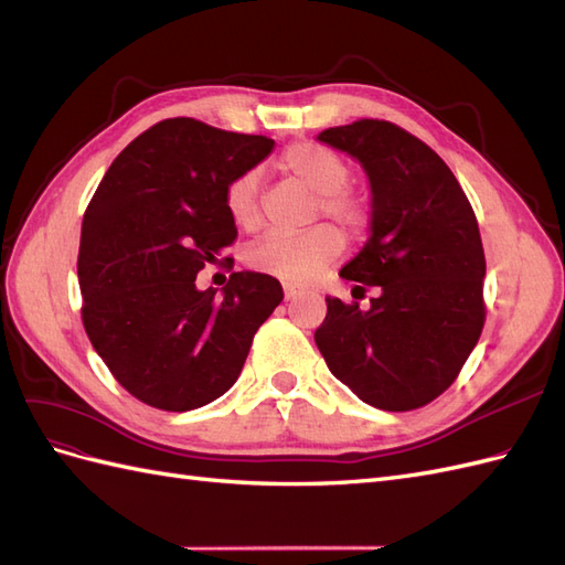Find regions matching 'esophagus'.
I'll list each match as a JSON object with an SVG mask.
<instances>
[{
    "label": "esophagus",
    "instance_id": "obj_1",
    "mask_svg": "<svg viewBox=\"0 0 565 565\" xmlns=\"http://www.w3.org/2000/svg\"><path fill=\"white\" fill-rule=\"evenodd\" d=\"M282 292H285V299H287V301H295V299L301 295V289H297L295 285H285Z\"/></svg>",
    "mask_w": 565,
    "mask_h": 565
}]
</instances>
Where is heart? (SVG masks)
<instances>
[{"label":"heart","instance_id":"heart-1","mask_svg":"<svg viewBox=\"0 0 565 565\" xmlns=\"http://www.w3.org/2000/svg\"><path fill=\"white\" fill-rule=\"evenodd\" d=\"M280 167L301 185L318 195V210L334 218L351 233H361L370 224V207L351 195L349 164L332 150L316 143H297L285 150ZM226 210L241 228L259 224V172H245L226 191ZM344 249L332 226H316L301 235L273 233L254 243L247 252V264L256 270L287 282H311Z\"/></svg>","mask_w":565,"mask_h":565}]
</instances>
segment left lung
<instances>
[{
    "instance_id": "8db88e82",
    "label": "left lung",
    "mask_w": 565,
    "mask_h": 565,
    "mask_svg": "<svg viewBox=\"0 0 565 565\" xmlns=\"http://www.w3.org/2000/svg\"><path fill=\"white\" fill-rule=\"evenodd\" d=\"M361 162L370 183V237L339 270L358 301L324 297L316 344L334 377L363 403L405 413L438 398L467 363L483 330L486 256L476 214L459 181L417 136L358 119L318 134Z\"/></svg>"
}]
</instances>
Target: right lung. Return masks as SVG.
Listing matches in <instances>:
<instances>
[{"mask_svg":"<svg viewBox=\"0 0 565 565\" xmlns=\"http://www.w3.org/2000/svg\"><path fill=\"white\" fill-rule=\"evenodd\" d=\"M266 136L162 119L119 152L82 221V322L113 377L150 407L185 413L241 377L252 339L282 301L266 273L198 289L235 235L228 185L270 156Z\"/></svg>","mask_w":565,"mask_h":565,"instance_id":"1","label":"right lung"}]
</instances>
